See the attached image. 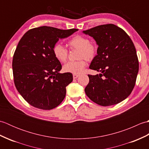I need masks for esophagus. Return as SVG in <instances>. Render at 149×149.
Instances as JSON below:
<instances>
[{
	"mask_svg": "<svg viewBox=\"0 0 149 149\" xmlns=\"http://www.w3.org/2000/svg\"><path fill=\"white\" fill-rule=\"evenodd\" d=\"M79 75L78 74H73V77H74V79H77Z\"/></svg>",
	"mask_w": 149,
	"mask_h": 149,
	"instance_id": "obj_1",
	"label": "esophagus"
}]
</instances>
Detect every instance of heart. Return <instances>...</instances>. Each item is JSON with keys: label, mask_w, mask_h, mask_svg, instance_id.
Here are the masks:
<instances>
[{"label": "heart", "mask_w": 149, "mask_h": 149, "mask_svg": "<svg viewBox=\"0 0 149 149\" xmlns=\"http://www.w3.org/2000/svg\"><path fill=\"white\" fill-rule=\"evenodd\" d=\"M68 44L71 49H79L77 58L80 60L66 63L63 66V70L74 74H79L86 67V59L91 61L96 56L97 47L90 43L89 38L81 35L74 36L68 41ZM52 52L55 58L60 62H65L68 58V50L59 43H57L54 45Z\"/></svg>", "instance_id": "1"}]
</instances>
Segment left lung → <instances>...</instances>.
I'll list each match as a JSON object with an SVG mask.
<instances>
[{
	"label": "left lung",
	"instance_id": "1",
	"mask_svg": "<svg viewBox=\"0 0 149 149\" xmlns=\"http://www.w3.org/2000/svg\"><path fill=\"white\" fill-rule=\"evenodd\" d=\"M83 33L92 37L98 47L97 54L90 68L100 72L88 75L84 91L99 105H115L129 97L134 87L139 70L135 47L130 37L114 24L101 25Z\"/></svg>",
	"mask_w": 149,
	"mask_h": 149
}]
</instances>
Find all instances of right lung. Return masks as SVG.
I'll return each mask as SVG.
<instances>
[{"label": "right lung", "mask_w": 149, "mask_h": 149, "mask_svg": "<svg viewBox=\"0 0 149 149\" xmlns=\"http://www.w3.org/2000/svg\"><path fill=\"white\" fill-rule=\"evenodd\" d=\"M77 31L42 26L29 30L20 39L13 58V72L16 88L30 105L49 110L65 99L73 75L59 73L62 66L52 49L59 39Z\"/></svg>", "instance_id": "add662e5"}]
</instances>
